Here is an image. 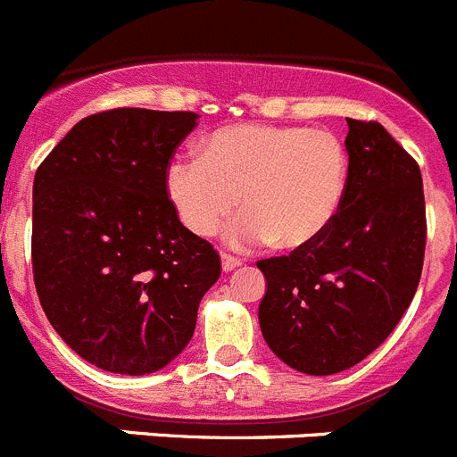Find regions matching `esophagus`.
Masks as SVG:
<instances>
[{"instance_id":"1","label":"esophagus","mask_w":457,"mask_h":457,"mask_svg":"<svg viewBox=\"0 0 457 457\" xmlns=\"http://www.w3.org/2000/svg\"><path fill=\"white\" fill-rule=\"evenodd\" d=\"M242 261L240 258H233L228 253H221V271H233L236 267H240Z\"/></svg>"}]
</instances>
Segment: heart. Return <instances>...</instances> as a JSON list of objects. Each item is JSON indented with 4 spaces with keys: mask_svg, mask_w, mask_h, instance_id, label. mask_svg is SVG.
Here are the masks:
<instances>
[{
    "mask_svg": "<svg viewBox=\"0 0 457 457\" xmlns=\"http://www.w3.org/2000/svg\"><path fill=\"white\" fill-rule=\"evenodd\" d=\"M349 179V156L328 129L233 124L201 142V156L165 167L171 208L196 237H211L226 217L233 246L274 240L283 249L311 245L335 220Z\"/></svg>",
    "mask_w": 457,
    "mask_h": 457,
    "instance_id": "b5f03b06",
    "label": "heart"
}]
</instances>
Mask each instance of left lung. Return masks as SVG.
<instances>
[{
	"mask_svg": "<svg viewBox=\"0 0 457 457\" xmlns=\"http://www.w3.org/2000/svg\"><path fill=\"white\" fill-rule=\"evenodd\" d=\"M346 124L349 179L335 220L290 256L258 262L262 337L276 358L311 376L340 374L378 349L424 265L420 165L378 122Z\"/></svg>",
	"mask_w": 457,
	"mask_h": 457,
	"instance_id": "obj_1",
	"label": "left lung"
}]
</instances>
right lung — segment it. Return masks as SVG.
Masks as SVG:
<instances>
[{"mask_svg":"<svg viewBox=\"0 0 457 457\" xmlns=\"http://www.w3.org/2000/svg\"><path fill=\"white\" fill-rule=\"evenodd\" d=\"M196 112L115 108L70 129L33 179V280L49 324L104 371L162 370L192 340L220 256L179 221L165 167Z\"/></svg>","mask_w":457,"mask_h":457,"instance_id":"add662e5","label":"right lung"}]
</instances>
